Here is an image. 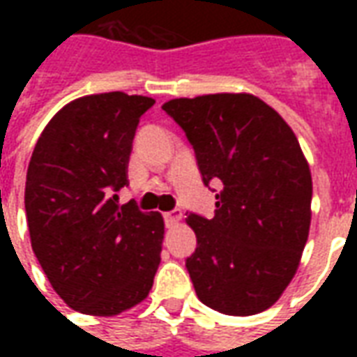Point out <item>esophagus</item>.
Returning a JSON list of instances; mask_svg holds the SVG:
<instances>
[{
	"label": "esophagus",
	"instance_id": "34e87169",
	"mask_svg": "<svg viewBox=\"0 0 357 357\" xmlns=\"http://www.w3.org/2000/svg\"><path fill=\"white\" fill-rule=\"evenodd\" d=\"M181 220V210H170V212H164V222L166 225H176Z\"/></svg>",
	"mask_w": 357,
	"mask_h": 357
}]
</instances>
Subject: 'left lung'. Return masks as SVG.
Masks as SVG:
<instances>
[{
	"label": "left lung",
	"mask_w": 357,
	"mask_h": 357,
	"mask_svg": "<svg viewBox=\"0 0 357 357\" xmlns=\"http://www.w3.org/2000/svg\"><path fill=\"white\" fill-rule=\"evenodd\" d=\"M162 110L185 132L202 183H222L214 216L187 212L195 292L220 314H260L291 283L310 231L312 176L298 139L248 93L172 99Z\"/></svg>",
	"instance_id": "8db88e82"
}]
</instances>
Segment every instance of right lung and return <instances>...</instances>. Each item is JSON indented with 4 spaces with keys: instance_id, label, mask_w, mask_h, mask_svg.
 Wrapping results in <instances>:
<instances>
[{
    "instance_id": "right-lung-1",
    "label": "right lung",
    "mask_w": 357,
    "mask_h": 357,
    "mask_svg": "<svg viewBox=\"0 0 357 357\" xmlns=\"http://www.w3.org/2000/svg\"><path fill=\"white\" fill-rule=\"evenodd\" d=\"M155 101L122 91L88 95L51 118L26 172L24 208L43 273L68 306L116 315L139 304L160 264L164 222L118 204L139 118Z\"/></svg>"
}]
</instances>
